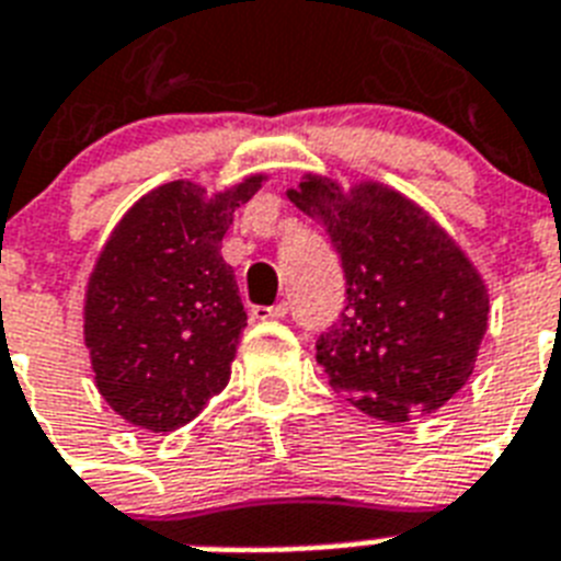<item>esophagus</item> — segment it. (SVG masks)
I'll use <instances>...</instances> for the list:
<instances>
[{"mask_svg": "<svg viewBox=\"0 0 561 561\" xmlns=\"http://www.w3.org/2000/svg\"><path fill=\"white\" fill-rule=\"evenodd\" d=\"M253 320H282L288 313V302H276V305H253L250 308Z\"/></svg>", "mask_w": 561, "mask_h": 561, "instance_id": "1", "label": "esophagus"}]
</instances>
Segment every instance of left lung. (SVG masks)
<instances>
[{"label": "left lung", "instance_id": "left-lung-1", "mask_svg": "<svg viewBox=\"0 0 561 561\" xmlns=\"http://www.w3.org/2000/svg\"><path fill=\"white\" fill-rule=\"evenodd\" d=\"M288 198L325 227L348 285L340 320L317 340L328 383L386 423L444 407L470 380L490 317L461 244L380 181L345 190L305 172Z\"/></svg>", "mask_w": 561, "mask_h": 561}]
</instances>
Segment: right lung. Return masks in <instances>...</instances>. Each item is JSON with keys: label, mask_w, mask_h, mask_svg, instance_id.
<instances>
[{"label": "right lung", "mask_w": 561, "mask_h": 561, "mask_svg": "<svg viewBox=\"0 0 561 561\" xmlns=\"http://www.w3.org/2000/svg\"><path fill=\"white\" fill-rule=\"evenodd\" d=\"M262 181L256 172L213 195L193 181L154 186L100 250L83 336L98 391L131 426L167 435L230 380L248 313L221 239Z\"/></svg>", "instance_id": "add662e5"}]
</instances>
